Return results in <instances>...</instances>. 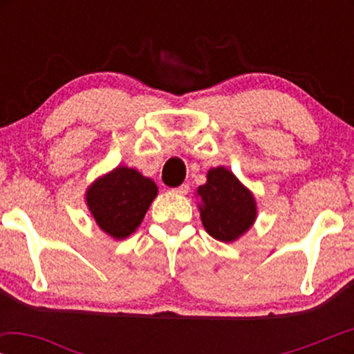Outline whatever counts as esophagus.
<instances>
[{
  "instance_id": "esophagus-1",
  "label": "esophagus",
  "mask_w": 354,
  "mask_h": 354,
  "mask_svg": "<svg viewBox=\"0 0 354 354\" xmlns=\"http://www.w3.org/2000/svg\"><path fill=\"white\" fill-rule=\"evenodd\" d=\"M188 190H190V185H188V183H182L180 187L172 188V192L177 193V195H187Z\"/></svg>"
}]
</instances>
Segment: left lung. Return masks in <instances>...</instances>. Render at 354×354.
<instances>
[{
    "label": "left lung",
    "mask_w": 354,
    "mask_h": 354,
    "mask_svg": "<svg viewBox=\"0 0 354 354\" xmlns=\"http://www.w3.org/2000/svg\"><path fill=\"white\" fill-rule=\"evenodd\" d=\"M198 196L203 201V225L216 240L234 241L253 225L254 198L225 167L207 172V182L198 188Z\"/></svg>",
    "instance_id": "left-lung-1"
}]
</instances>
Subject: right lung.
Segmentation results:
<instances>
[{
    "label": "right lung",
    "instance_id": "1",
    "mask_svg": "<svg viewBox=\"0 0 354 354\" xmlns=\"http://www.w3.org/2000/svg\"><path fill=\"white\" fill-rule=\"evenodd\" d=\"M158 195L151 178L129 167H118L86 192V203L96 224L114 239L133 234Z\"/></svg>",
    "mask_w": 354,
    "mask_h": 354
}]
</instances>
